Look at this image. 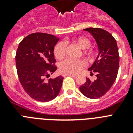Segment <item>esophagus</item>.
<instances>
[{
    "instance_id": "esophagus-1",
    "label": "esophagus",
    "mask_w": 133,
    "mask_h": 133,
    "mask_svg": "<svg viewBox=\"0 0 133 133\" xmlns=\"http://www.w3.org/2000/svg\"><path fill=\"white\" fill-rule=\"evenodd\" d=\"M68 75H71V76H72V77L76 76V75H74V74H64V75H63V77H66V76H68Z\"/></svg>"
}]
</instances>
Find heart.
I'll use <instances>...</instances> for the list:
<instances>
[{
    "mask_svg": "<svg viewBox=\"0 0 133 133\" xmlns=\"http://www.w3.org/2000/svg\"><path fill=\"white\" fill-rule=\"evenodd\" d=\"M77 44L83 49H87L91 45L90 41L86 37H80L76 40ZM66 43L64 41H59L56 44L54 48V55L56 58H63L66 54ZM84 53L90 55V52L88 50L84 51ZM86 66V62L83 59L74 60L66 58L60 63V70L64 74H76L83 70Z\"/></svg>",
    "mask_w": 133,
    "mask_h": 133,
    "instance_id": "obj_1",
    "label": "heart"
}]
</instances>
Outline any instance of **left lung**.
Segmentation results:
<instances>
[{
  "mask_svg": "<svg viewBox=\"0 0 133 133\" xmlns=\"http://www.w3.org/2000/svg\"><path fill=\"white\" fill-rule=\"evenodd\" d=\"M84 30L89 32L95 38L99 52L89 69L91 73L96 74L97 79L91 81L87 78L85 83L80 87V90L85 97L96 99L105 95L115 83L119 66V54L117 41L110 32L99 28Z\"/></svg>",
  "mask_w": 133,
  "mask_h": 133,
  "instance_id": "left-lung-1",
  "label": "left lung"
}]
</instances>
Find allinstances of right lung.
<instances>
[{
    "instance_id": "1",
    "label": "right lung",
    "mask_w": 133,
    "mask_h": 133,
    "mask_svg": "<svg viewBox=\"0 0 133 133\" xmlns=\"http://www.w3.org/2000/svg\"><path fill=\"white\" fill-rule=\"evenodd\" d=\"M58 41L52 35L32 33L21 41L16 50V66L20 83L25 92L37 101L54 99L62 87V76L49 78L50 74L57 69L53 50Z\"/></svg>"
}]
</instances>
